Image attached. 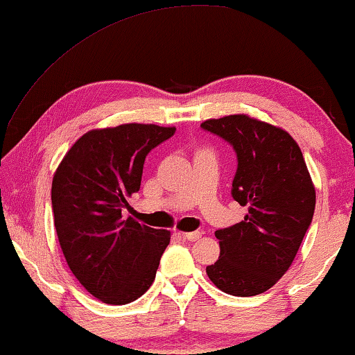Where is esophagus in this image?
<instances>
[{
	"label": "esophagus",
	"instance_id": "esophagus-1",
	"mask_svg": "<svg viewBox=\"0 0 355 355\" xmlns=\"http://www.w3.org/2000/svg\"><path fill=\"white\" fill-rule=\"evenodd\" d=\"M184 239H188V241H198L199 238L202 236L201 232H189V233H182Z\"/></svg>",
	"mask_w": 355,
	"mask_h": 355
}]
</instances>
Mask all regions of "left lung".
Wrapping results in <instances>:
<instances>
[{
    "label": "left lung",
    "mask_w": 355,
    "mask_h": 355,
    "mask_svg": "<svg viewBox=\"0 0 355 355\" xmlns=\"http://www.w3.org/2000/svg\"><path fill=\"white\" fill-rule=\"evenodd\" d=\"M201 128L236 153L232 196L244 220L216 232L220 256L206 272L232 296H256L284 275L315 211V188L291 135L244 114L211 119Z\"/></svg>",
    "instance_id": "left-lung-1"
}]
</instances>
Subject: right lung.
Returning <instances> with one entry per match:
<instances>
[{
	"label": "right lung",
	"mask_w": 355,
	"mask_h": 355,
	"mask_svg": "<svg viewBox=\"0 0 355 355\" xmlns=\"http://www.w3.org/2000/svg\"><path fill=\"white\" fill-rule=\"evenodd\" d=\"M173 127L123 123L78 138L53 178L51 204L59 244L82 286L122 306L151 286L171 232L123 218L139 191L144 159Z\"/></svg>",
	"instance_id": "add662e5"
}]
</instances>
